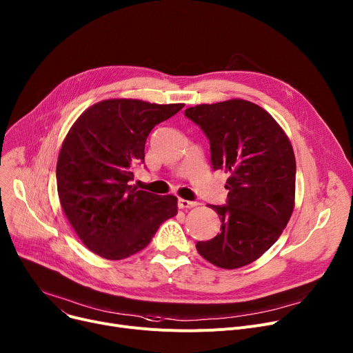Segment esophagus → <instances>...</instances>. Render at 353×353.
<instances>
[{"label": "esophagus", "instance_id": "esophagus-1", "mask_svg": "<svg viewBox=\"0 0 353 353\" xmlns=\"http://www.w3.org/2000/svg\"><path fill=\"white\" fill-rule=\"evenodd\" d=\"M196 205H197L196 201H189V200H184V199H179V208H193Z\"/></svg>", "mask_w": 353, "mask_h": 353}]
</instances>
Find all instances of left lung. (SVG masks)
<instances>
[{
  "label": "left lung",
  "instance_id": "1",
  "mask_svg": "<svg viewBox=\"0 0 353 353\" xmlns=\"http://www.w3.org/2000/svg\"><path fill=\"white\" fill-rule=\"evenodd\" d=\"M184 114L210 140L213 169L230 173L225 205H208L220 232L196 248L208 263L236 270L258 260L283 234L295 207V156L284 129L244 99L201 103Z\"/></svg>",
  "mask_w": 353,
  "mask_h": 353
}]
</instances>
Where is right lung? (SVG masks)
Returning <instances> with one entry per match:
<instances>
[{
	"label": "right lung",
	"instance_id": "right-lung-1",
	"mask_svg": "<svg viewBox=\"0 0 353 353\" xmlns=\"http://www.w3.org/2000/svg\"><path fill=\"white\" fill-rule=\"evenodd\" d=\"M184 103L105 99L70 126L58 156L57 187L77 236L106 260H123L152 241L163 221L177 214V197L137 190L133 169L145 160L152 129Z\"/></svg>",
	"mask_w": 353,
	"mask_h": 353
}]
</instances>
